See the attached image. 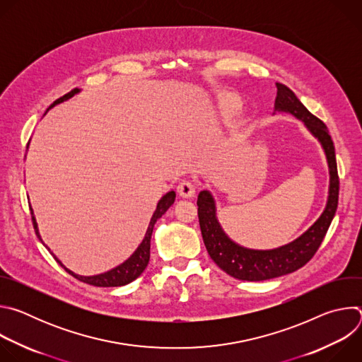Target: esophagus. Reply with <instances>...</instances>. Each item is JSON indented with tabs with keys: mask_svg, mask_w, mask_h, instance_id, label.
Listing matches in <instances>:
<instances>
[{
	"mask_svg": "<svg viewBox=\"0 0 362 362\" xmlns=\"http://www.w3.org/2000/svg\"><path fill=\"white\" fill-rule=\"evenodd\" d=\"M177 192L182 197H186V199H190L194 196L196 193V185L192 182V180H182L177 186Z\"/></svg>",
	"mask_w": 362,
	"mask_h": 362,
	"instance_id": "1",
	"label": "esophagus"
}]
</instances>
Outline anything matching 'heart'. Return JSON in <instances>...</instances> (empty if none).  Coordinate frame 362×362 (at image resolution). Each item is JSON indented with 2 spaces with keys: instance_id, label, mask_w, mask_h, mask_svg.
Segmentation results:
<instances>
[{
  "instance_id": "b5f03b06",
  "label": "heart",
  "mask_w": 362,
  "mask_h": 362,
  "mask_svg": "<svg viewBox=\"0 0 362 362\" xmlns=\"http://www.w3.org/2000/svg\"><path fill=\"white\" fill-rule=\"evenodd\" d=\"M222 106L225 109H229V110H233L239 106V98L233 94H228L223 100H222Z\"/></svg>"
}]
</instances>
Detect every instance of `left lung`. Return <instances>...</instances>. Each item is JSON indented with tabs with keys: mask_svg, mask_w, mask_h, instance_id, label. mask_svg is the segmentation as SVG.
Listing matches in <instances>:
<instances>
[{
	"mask_svg": "<svg viewBox=\"0 0 362 362\" xmlns=\"http://www.w3.org/2000/svg\"><path fill=\"white\" fill-rule=\"evenodd\" d=\"M275 112L295 116L321 143L329 169L328 200L318 221L288 245L259 250L247 249L233 242L222 229L216 218V204L209 190H202L197 196V215L203 242L214 262L228 275L240 281H267L278 278L302 268L318 250L327 230L335 216L339 194V179L337 170L335 147L324 122L309 113L295 93L286 86L276 83Z\"/></svg>",
	"mask_w": 362,
	"mask_h": 362,
	"instance_id": "8db88e82",
	"label": "left lung"
}]
</instances>
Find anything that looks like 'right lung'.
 Listing matches in <instances>:
<instances>
[{
  "instance_id": "right-lung-1",
  "label": "right lung",
  "mask_w": 362,
  "mask_h": 362,
  "mask_svg": "<svg viewBox=\"0 0 362 362\" xmlns=\"http://www.w3.org/2000/svg\"><path fill=\"white\" fill-rule=\"evenodd\" d=\"M77 93H80V88H74V90H71L70 93L64 94L63 97L57 98V100L53 103V105H51V106L48 107V110H49L51 107H54V106L60 105V103H63V101L71 98V97H73L74 94H77ZM175 197H176L175 190H170V192H168V193L159 200V203H158V206H156V211H154V214H153V216H151V219H150V223H148V226H147V230H146V235H144L141 243L137 246V249L133 252V255L129 257V259H126L122 265H119V267H116V268H113V269H110V271H107V272H105V274H98V275H93V276H81V275H77V274H74L73 271L67 269V268L62 264V261H59V257H57L53 252H51L49 247L42 242V239H41V236H40V232H38V226H37V222H35L33 209H31V218H33V225H34L35 233H37V236L40 238V240L42 242V245L51 252V255L54 256V259H56V261L66 269V272H69L71 276H74L76 279H78V281H81V282H84V284L93 285V286H103V288H109V286H123V285L130 284V282L134 281L136 278H139V276L143 274V271L146 269V267H147V264H148V259H150V239H151V233H153L154 223H156L158 219H160V218L166 214V211L170 208V206L175 203Z\"/></svg>"
}]
</instances>
